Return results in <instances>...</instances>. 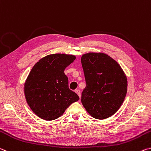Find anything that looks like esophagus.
<instances>
[{"label":"esophagus","mask_w":151,"mask_h":151,"mask_svg":"<svg viewBox=\"0 0 151 151\" xmlns=\"http://www.w3.org/2000/svg\"><path fill=\"white\" fill-rule=\"evenodd\" d=\"M75 92H76V93H77V94L79 96V97H81V91L79 90V89H77V90H75Z\"/></svg>","instance_id":"esophagus-1"}]
</instances>
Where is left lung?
<instances>
[{
	"instance_id": "left-lung-1",
	"label": "left lung",
	"mask_w": 151,
	"mask_h": 151,
	"mask_svg": "<svg viewBox=\"0 0 151 151\" xmlns=\"http://www.w3.org/2000/svg\"><path fill=\"white\" fill-rule=\"evenodd\" d=\"M86 88L81 103L96 119H105L117 112L127 92V78L116 61L102 53L81 56Z\"/></svg>"
}]
</instances>
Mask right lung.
Returning <instances> with one entry per match:
<instances>
[{"label": "right lung", "mask_w": 151, "mask_h": 151, "mask_svg": "<svg viewBox=\"0 0 151 151\" xmlns=\"http://www.w3.org/2000/svg\"><path fill=\"white\" fill-rule=\"evenodd\" d=\"M76 59L66 54H53L40 59L24 83V94L31 110L39 118L53 120L60 117L80 98L69 88L64 70Z\"/></svg>", "instance_id": "1"}]
</instances>
